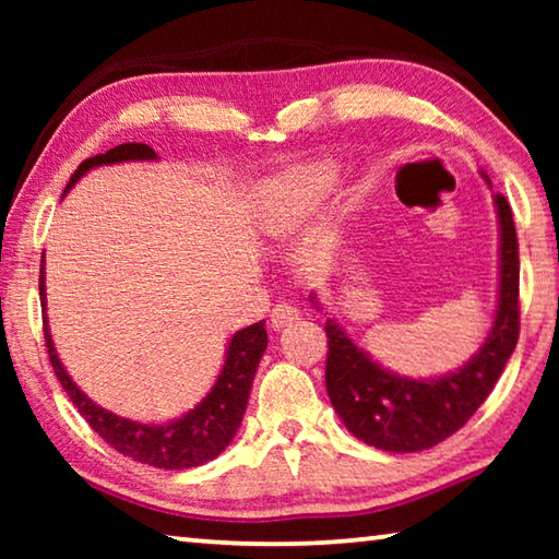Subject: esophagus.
I'll list each match as a JSON object with an SVG mask.
<instances>
[{"label": "esophagus", "mask_w": 559, "mask_h": 559, "mask_svg": "<svg viewBox=\"0 0 559 559\" xmlns=\"http://www.w3.org/2000/svg\"><path fill=\"white\" fill-rule=\"evenodd\" d=\"M298 320H300V313L293 306H288V302H281V306L271 310V328L273 330H283L293 323H298Z\"/></svg>", "instance_id": "esophagus-1"}]
</instances>
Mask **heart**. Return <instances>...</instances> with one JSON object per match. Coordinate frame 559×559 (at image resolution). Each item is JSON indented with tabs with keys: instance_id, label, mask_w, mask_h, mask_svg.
<instances>
[{
	"instance_id": "b5f03b06",
	"label": "heart",
	"mask_w": 559,
	"mask_h": 559,
	"mask_svg": "<svg viewBox=\"0 0 559 559\" xmlns=\"http://www.w3.org/2000/svg\"><path fill=\"white\" fill-rule=\"evenodd\" d=\"M337 179L335 159H310L271 179L261 194L259 229L269 236L296 234L335 192Z\"/></svg>"
}]
</instances>
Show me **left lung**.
<instances>
[{
    "label": "left lung",
    "instance_id": "8db88e82",
    "mask_svg": "<svg viewBox=\"0 0 559 559\" xmlns=\"http://www.w3.org/2000/svg\"><path fill=\"white\" fill-rule=\"evenodd\" d=\"M480 177L493 192L488 175ZM498 222V296L493 323L484 343L459 370L439 377H406L359 347L353 335L328 316L318 293H310L313 308L328 316L325 386L347 431L374 449L412 453L449 439L486 402L506 362L518 345V236L513 212L503 194H493Z\"/></svg>",
    "mask_w": 559,
    "mask_h": 559
}]
</instances>
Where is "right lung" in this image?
<instances>
[{"label": "right lung", "mask_w": 559, "mask_h": 559, "mask_svg": "<svg viewBox=\"0 0 559 559\" xmlns=\"http://www.w3.org/2000/svg\"><path fill=\"white\" fill-rule=\"evenodd\" d=\"M157 153L153 147L128 143L108 150V153L83 159L75 169L71 182L66 185L63 197L71 192L79 179L91 173V169L103 165H120V163H157ZM46 273H44V259H41V278H39V293H41V308L46 313ZM44 337L46 347H49V359L56 377L63 386V392L71 396L75 409L83 414L93 431L106 439L112 449L126 453L132 461L147 463V466L165 468V471H185L202 466V463L212 461L229 447L236 431L241 427L246 404H249L251 384L257 377L259 362L263 353H266L269 335H266V320L253 323L249 328L236 330L229 337L224 349L222 370L216 374L212 390L197 402L192 409L185 412L177 419H169L165 424H147L135 421L128 416L112 414L103 409L91 396L73 382V377L66 372L59 353L53 347L49 318H44Z\"/></svg>", "instance_id": "1"}]
</instances>
